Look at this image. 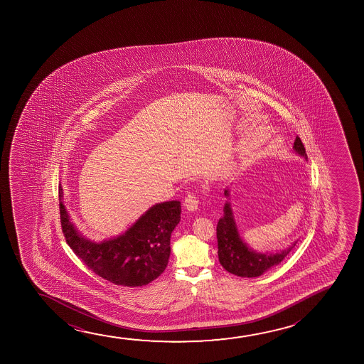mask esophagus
<instances>
[{"instance_id": "esophagus-1", "label": "esophagus", "mask_w": 364, "mask_h": 364, "mask_svg": "<svg viewBox=\"0 0 364 364\" xmlns=\"http://www.w3.org/2000/svg\"><path fill=\"white\" fill-rule=\"evenodd\" d=\"M184 205L189 211H196L199 208V199L196 198V195L189 194L185 198Z\"/></svg>"}]
</instances>
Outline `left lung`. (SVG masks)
I'll return each instance as SVG.
<instances>
[{"mask_svg": "<svg viewBox=\"0 0 364 364\" xmlns=\"http://www.w3.org/2000/svg\"><path fill=\"white\" fill-rule=\"evenodd\" d=\"M294 150L296 154L307 160L306 149L299 136L294 140ZM224 194L228 201L224 205V215L220 218L216 228L220 264L228 272L240 277H259L281 264L297 241H294L287 249L279 251L262 252L252 249L240 234L234 210L230 203L229 188L225 189Z\"/></svg>", "mask_w": 364, "mask_h": 364, "instance_id": "1", "label": "left lung"}]
</instances>
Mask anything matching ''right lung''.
<instances>
[{
    "label": "right lung",
    "instance_id": "add662e5",
    "mask_svg": "<svg viewBox=\"0 0 364 364\" xmlns=\"http://www.w3.org/2000/svg\"><path fill=\"white\" fill-rule=\"evenodd\" d=\"M60 185V224L65 241L93 272L112 284L139 287L158 279L170 257L171 232L180 223L179 200L150 206L124 232L95 241L77 229Z\"/></svg>",
    "mask_w": 364,
    "mask_h": 364
}]
</instances>
